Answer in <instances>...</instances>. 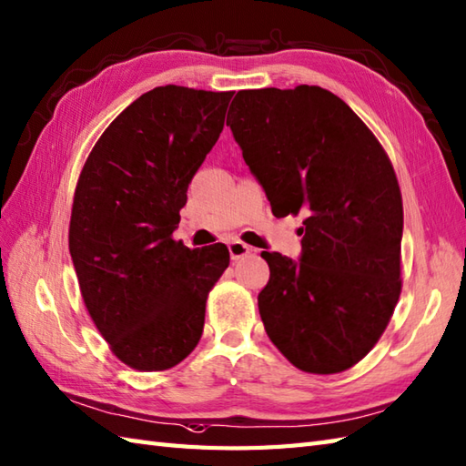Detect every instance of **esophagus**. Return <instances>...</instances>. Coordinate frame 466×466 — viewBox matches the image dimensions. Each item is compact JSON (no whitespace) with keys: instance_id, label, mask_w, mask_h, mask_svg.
Listing matches in <instances>:
<instances>
[{"instance_id":"1","label":"esophagus","mask_w":466,"mask_h":466,"mask_svg":"<svg viewBox=\"0 0 466 466\" xmlns=\"http://www.w3.org/2000/svg\"><path fill=\"white\" fill-rule=\"evenodd\" d=\"M228 250H230L232 260H240V258H244V256H248L252 252L250 246L240 242V240H234V242L228 244Z\"/></svg>"}]
</instances>
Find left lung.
<instances>
[{
  "label": "left lung",
  "mask_w": 466,
  "mask_h": 466,
  "mask_svg": "<svg viewBox=\"0 0 466 466\" xmlns=\"http://www.w3.org/2000/svg\"><path fill=\"white\" fill-rule=\"evenodd\" d=\"M226 126L272 214L304 216L299 262L262 252L266 334L304 372L350 369L379 342L402 289V196L390 157L319 86L240 90Z\"/></svg>",
  "instance_id": "left-lung-1"
}]
</instances>
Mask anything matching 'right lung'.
<instances>
[{
	"label": "right lung",
	"mask_w": 466,
	"mask_h": 466,
	"mask_svg": "<svg viewBox=\"0 0 466 466\" xmlns=\"http://www.w3.org/2000/svg\"><path fill=\"white\" fill-rule=\"evenodd\" d=\"M234 92L160 86L106 127L77 177L69 254L96 329L130 369L167 370L200 342L226 244L172 234Z\"/></svg>",
	"instance_id": "right-lung-1"
}]
</instances>
